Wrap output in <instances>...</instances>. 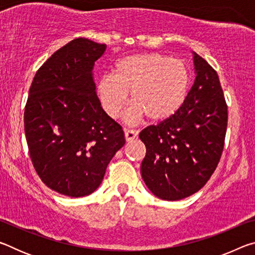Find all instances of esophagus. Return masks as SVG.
<instances>
[{
  "label": "esophagus",
  "mask_w": 255,
  "mask_h": 255,
  "mask_svg": "<svg viewBox=\"0 0 255 255\" xmlns=\"http://www.w3.org/2000/svg\"><path fill=\"white\" fill-rule=\"evenodd\" d=\"M125 139L126 141H131L132 139H135L138 135V131L136 130H130V129H125Z\"/></svg>",
  "instance_id": "34e87169"
}]
</instances>
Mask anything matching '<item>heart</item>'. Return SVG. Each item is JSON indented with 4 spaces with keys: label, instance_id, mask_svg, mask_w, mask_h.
I'll return each mask as SVG.
<instances>
[{
    "label": "heart",
    "instance_id": "1",
    "mask_svg": "<svg viewBox=\"0 0 255 255\" xmlns=\"http://www.w3.org/2000/svg\"><path fill=\"white\" fill-rule=\"evenodd\" d=\"M189 83V71L182 60L158 53H140L125 56L116 64L114 73L99 77L96 93L112 119L122 115L130 92L133 106L128 114L129 122H139L145 115L152 122H162L182 107Z\"/></svg>",
    "mask_w": 255,
    "mask_h": 255
}]
</instances>
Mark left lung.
Returning <instances> with one entry per match:
<instances>
[{
  "label": "left lung",
  "mask_w": 255,
  "mask_h": 255,
  "mask_svg": "<svg viewBox=\"0 0 255 255\" xmlns=\"http://www.w3.org/2000/svg\"><path fill=\"white\" fill-rule=\"evenodd\" d=\"M195 82L175 115L140 131L146 146L140 173L159 199L175 201L204 187L221 159L227 106L218 75L192 51Z\"/></svg>",
  "instance_id": "left-lung-1"
}]
</instances>
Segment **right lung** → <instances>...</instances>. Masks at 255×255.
I'll return each instance as SVG.
<instances>
[{
  "label": "right lung",
  "mask_w": 255,
  "mask_h": 255,
  "mask_svg": "<svg viewBox=\"0 0 255 255\" xmlns=\"http://www.w3.org/2000/svg\"><path fill=\"white\" fill-rule=\"evenodd\" d=\"M106 44L68 42L37 71L24 109L29 154L42 182L72 198L91 195L125 145L123 128L99 102L93 79Z\"/></svg>",
  "instance_id": "obj_1"
}]
</instances>
